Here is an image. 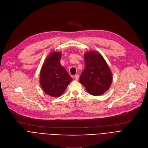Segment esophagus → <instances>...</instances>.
<instances>
[{"instance_id":"obj_1","label":"esophagus","mask_w":148,"mask_h":148,"mask_svg":"<svg viewBox=\"0 0 148 148\" xmlns=\"http://www.w3.org/2000/svg\"><path fill=\"white\" fill-rule=\"evenodd\" d=\"M74 78H75V79L76 80H79V74H76V75H74Z\"/></svg>"}]
</instances>
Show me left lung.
Segmentation results:
<instances>
[{"label": "left lung", "instance_id": "left-lung-1", "mask_svg": "<svg viewBox=\"0 0 148 148\" xmlns=\"http://www.w3.org/2000/svg\"><path fill=\"white\" fill-rule=\"evenodd\" d=\"M85 67L80 77V82L89 94L98 96L110 88L112 73L103 56L96 51L84 54Z\"/></svg>", "mask_w": 148, "mask_h": 148}]
</instances>
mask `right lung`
Returning a JSON list of instances; mask_svg holds the SVG:
<instances>
[{
    "label": "right lung",
    "instance_id": "add662e5",
    "mask_svg": "<svg viewBox=\"0 0 148 148\" xmlns=\"http://www.w3.org/2000/svg\"><path fill=\"white\" fill-rule=\"evenodd\" d=\"M62 53L53 51L49 54L42 66L40 83L46 94L51 97H60L73 80L65 68L60 64Z\"/></svg>",
    "mask_w": 148,
    "mask_h": 148
}]
</instances>
